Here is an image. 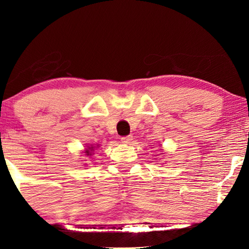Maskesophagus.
Segmentation results:
<instances>
[{
    "label": "esophagus",
    "mask_w": 249,
    "mask_h": 249,
    "mask_svg": "<svg viewBox=\"0 0 249 249\" xmlns=\"http://www.w3.org/2000/svg\"><path fill=\"white\" fill-rule=\"evenodd\" d=\"M132 140H133L132 135H127V136L121 137V141H122V142H124V144H129V142H132Z\"/></svg>",
    "instance_id": "obj_1"
}]
</instances>
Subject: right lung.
I'll return each mask as SVG.
<instances>
[{
    "label": "right lung",
    "instance_id": "right-lung-1",
    "mask_svg": "<svg viewBox=\"0 0 249 249\" xmlns=\"http://www.w3.org/2000/svg\"><path fill=\"white\" fill-rule=\"evenodd\" d=\"M92 150H93V147H89V149H88V150L86 151V153H87V155H91V153H90V151H92Z\"/></svg>",
    "mask_w": 249,
    "mask_h": 249
}]
</instances>
